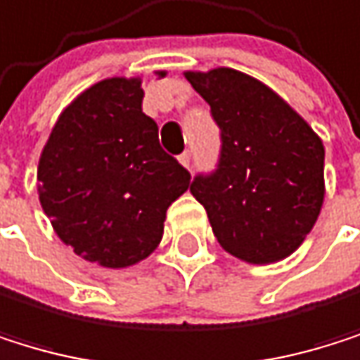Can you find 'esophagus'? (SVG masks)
<instances>
[{
    "label": "esophagus",
    "mask_w": 360,
    "mask_h": 360,
    "mask_svg": "<svg viewBox=\"0 0 360 360\" xmlns=\"http://www.w3.org/2000/svg\"><path fill=\"white\" fill-rule=\"evenodd\" d=\"M179 162H181L186 168H192V155H190V151H184L181 155H179Z\"/></svg>",
    "instance_id": "obj_1"
}]
</instances>
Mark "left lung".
I'll list each match as a JSON object with an SVG mask.
<instances>
[{
    "instance_id": "1",
    "label": "left lung",
    "mask_w": 360,
    "mask_h": 360,
    "mask_svg": "<svg viewBox=\"0 0 360 360\" xmlns=\"http://www.w3.org/2000/svg\"><path fill=\"white\" fill-rule=\"evenodd\" d=\"M219 127V162L196 174L192 196L233 256L269 264L290 256L324 200V147L273 89L233 68L186 72Z\"/></svg>"
}]
</instances>
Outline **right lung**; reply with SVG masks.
I'll return each instance as SVG.
<instances>
[{"label":"right lung","mask_w":360,"mask_h":360,"mask_svg":"<svg viewBox=\"0 0 360 360\" xmlns=\"http://www.w3.org/2000/svg\"><path fill=\"white\" fill-rule=\"evenodd\" d=\"M143 96L141 79L91 85L63 108L38 164L40 205L57 237L106 269L132 266L160 245L166 209L192 179L160 147Z\"/></svg>","instance_id":"obj_1"}]
</instances>
